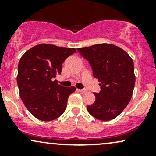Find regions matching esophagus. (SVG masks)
Segmentation results:
<instances>
[{"label":"esophagus","instance_id":"obj_1","mask_svg":"<svg viewBox=\"0 0 156 156\" xmlns=\"http://www.w3.org/2000/svg\"><path fill=\"white\" fill-rule=\"evenodd\" d=\"M77 91L79 92H81V93H83L86 92V89H77Z\"/></svg>","mask_w":156,"mask_h":156}]
</instances>
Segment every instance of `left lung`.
<instances>
[{"instance_id":"8db88e82","label":"left lung","mask_w":156,"mask_h":156,"mask_svg":"<svg viewBox=\"0 0 156 156\" xmlns=\"http://www.w3.org/2000/svg\"><path fill=\"white\" fill-rule=\"evenodd\" d=\"M77 51L88 61L101 86L100 92L94 93L95 101L87 106V111L100 120H112L131 99L136 80L133 60L114 44H98Z\"/></svg>"}]
</instances>
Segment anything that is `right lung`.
I'll use <instances>...</instances> for the list:
<instances>
[{"label":"right lung","mask_w":156,"mask_h":156,"mask_svg":"<svg viewBox=\"0 0 156 156\" xmlns=\"http://www.w3.org/2000/svg\"><path fill=\"white\" fill-rule=\"evenodd\" d=\"M76 53L73 48L37 44L24 53L18 64L17 82L20 96L32 115L42 121L60 117L67 108L74 87H64L54 80L62 73L67 57Z\"/></svg>","instance_id":"add662e5"}]
</instances>
